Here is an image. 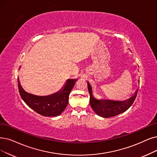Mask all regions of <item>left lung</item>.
Segmentation results:
<instances>
[{
    "mask_svg": "<svg viewBox=\"0 0 157 157\" xmlns=\"http://www.w3.org/2000/svg\"><path fill=\"white\" fill-rule=\"evenodd\" d=\"M87 88L90 95V103L91 107L98 115L104 118L118 115L128 109L134 102L139 90L135 91L134 95L128 100L124 101H115L111 100L96 99L93 95L92 87L89 82H87Z\"/></svg>",
    "mask_w": 157,
    "mask_h": 157,
    "instance_id": "obj_1",
    "label": "left lung"
}]
</instances>
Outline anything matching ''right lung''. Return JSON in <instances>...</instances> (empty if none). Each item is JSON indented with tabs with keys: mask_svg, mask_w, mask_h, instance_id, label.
I'll return each mask as SVG.
<instances>
[{
	"mask_svg": "<svg viewBox=\"0 0 157 157\" xmlns=\"http://www.w3.org/2000/svg\"><path fill=\"white\" fill-rule=\"evenodd\" d=\"M77 79H68L64 87L53 95L36 96L27 93L21 85L18 78V91L21 98L30 108L44 117H57L67 107L68 98Z\"/></svg>",
	"mask_w": 157,
	"mask_h": 157,
	"instance_id": "add662e5",
	"label": "right lung"
}]
</instances>
